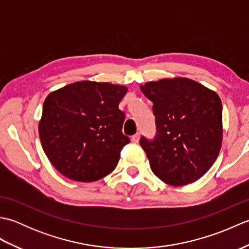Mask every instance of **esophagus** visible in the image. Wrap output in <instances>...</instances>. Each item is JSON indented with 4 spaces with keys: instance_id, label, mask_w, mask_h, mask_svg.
Instances as JSON below:
<instances>
[{
    "instance_id": "34e87169",
    "label": "esophagus",
    "mask_w": 249,
    "mask_h": 249,
    "mask_svg": "<svg viewBox=\"0 0 249 249\" xmlns=\"http://www.w3.org/2000/svg\"><path fill=\"white\" fill-rule=\"evenodd\" d=\"M131 140H133V142H135V143H137V142H139V140H140V134L137 133L136 135H134L133 137H131Z\"/></svg>"
}]
</instances>
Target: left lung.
Listing matches in <instances>:
<instances>
[{
    "label": "left lung",
    "instance_id": "8db88e82",
    "mask_svg": "<svg viewBox=\"0 0 249 249\" xmlns=\"http://www.w3.org/2000/svg\"><path fill=\"white\" fill-rule=\"evenodd\" d=\"M153 102L154 140L141 137L153 173L171 186L194 183L208 172L223 141V106L212 89L177 77L140 86Z\"/></svg>",
    "mask_w": 249,
    "mask_h": 249
}]
</instances>
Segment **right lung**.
<instances>
[{"label":"right lung","mask_w":249,"mask_h":249,"mask_svg":"<svg viewBox=\"0 0 249 249\" xmlns=\"http://www.w3.org/2000/svg\"><path fill=\"white\" fill-rule=\"evenodd\" d=\"M127 88L78 81L51 92L43 106L39 138L50 162L63 176L95 182L114 170L129 138L119 104Z\"/></svg>","instance_id":"right-lung-1"}]
</instances>
